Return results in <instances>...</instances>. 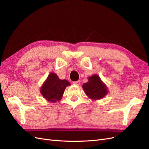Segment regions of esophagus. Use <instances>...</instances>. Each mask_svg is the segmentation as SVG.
<instances>
[{
  "label": "esophagus",
  "instance_id": "1",
  "mask_svg": "<svg viewBox=\"0 0 149 149\" xmlns=\"http://www.w3.org/2000/svg\"><path fill=\"white\" fill-rule=\"evenodd\" d=\"M80 83H81V81L79 80H78V81H74L73 84L77 85V86H79V85H80Z\"/></svg>",
  "mask_w": 149,
  "mask_h": 149
}]
</instances>
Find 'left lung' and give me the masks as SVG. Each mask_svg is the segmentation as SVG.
Masks as SVG:
<instances>
[{
  "label": "left lung",
  "mask_w": 149,
  "mask_h": 149,
  "mask_svg": "<svg viewBox=\"0 0 149 149\" xmlns=\"http://www.w3.org/2000/svg\"><path fill=\"white\" fill-rule=\"evenodd\" d=\"M85 94L91 100H98L103 98L108 93L107 88L97 74L88 78V82L82 86Z\"/></svg>",
  "instance_id": "left-lung-1"
}]
</instances>
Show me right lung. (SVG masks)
<instances>
[{
	"instance_id": "right-lung-1",
	"label": "right lung",
	"mask_w": 149,
	"mask_h": 149,
	"mask_svg": "<svg viewBox=\"0 0 149 149\" xmlns=\"http://www.w3.org/2000/svg\"><path fill=\"white\" fill-rule=\"evenodd\" d=\"M70 85L67 80L60 79L55 73H52L43 84L40 93L48 102H56L61 100L66 86Z\"/></svg>"
}]
</instances>
